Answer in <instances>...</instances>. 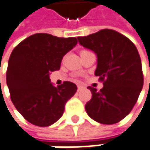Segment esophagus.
<instances>
[{
    "label": "esophagus",
    "instance_id": "34e87169",
    "mask_svg": "<svg viewBox=\"0 0 150 150\" xmlns=\"http://www.w3.org/2000/svg\"><path fill=\"white\" fill-rule=\"evenodd\" d=\"M82 88H83V86H78V87H77L78 91H81V90H82Z\"/></svg>",
    "mask_w": 150,
    "mask_h": 150
}]
</instances>
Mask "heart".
I'll return each mask as SVG.
<instances>
[{
    "mask_svg": "<svg viewBox=\"0 0 150 150\" xmlns=\"http://www.w3.org/2000/svg\"><path fill=\"white\" fill-rule=\"evenodd\" d=\"M87 52L86 50H82L81 52V53H82V52Z\"/></svg>",
    "mask_w": 150,
    "mask_h": 150,
    "instance_id": "obj_1",
    "label": "heart"
}]
</instances>
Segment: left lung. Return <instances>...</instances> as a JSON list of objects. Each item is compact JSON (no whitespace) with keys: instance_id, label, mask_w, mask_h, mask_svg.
I'll return each mask as SVG.
<instances>
[{"instance_id":"8db88e82","label":"left lung","mask_w":150,"mask_h":150,"mask_svg":"<svg viewBox=\"0 0 150 150\" xmlns=\"http://www.w3.org/2000/svg\"><path fill=\"white\" fill-rule=\"evenodd\" d=\"M78 40L84 47L96 53L95 75L103 81L100 91L87 87L93 97L85 106L86 111L98 123H117L132 111L144 86L137 49L127 37L109 29L80 36Z\"/></svg>"}]
</instances>
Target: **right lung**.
I'll use <instances>...</instances> for the list:
<instances>
[{
	"label": "right lung",
	"instance_id": "add662e5",
	"mask_svg": "<svg viewBox=\"0 0 150 150\" xmlns=\"http://www.w3.org/2000/svg\"><path fill=\"white\" fill-rule=\"evenodd\" d=\"M77 44L75 37L59 38L46 33L32 35L11 53L6 70L10 98L17 110L31 124L49 127L61 118L76 85L64 81L57 87L50 74L60 69L63 57Z\"/></svg>",
	"mask_w": 150,
	"mask_h": 150
}]
</instances>
